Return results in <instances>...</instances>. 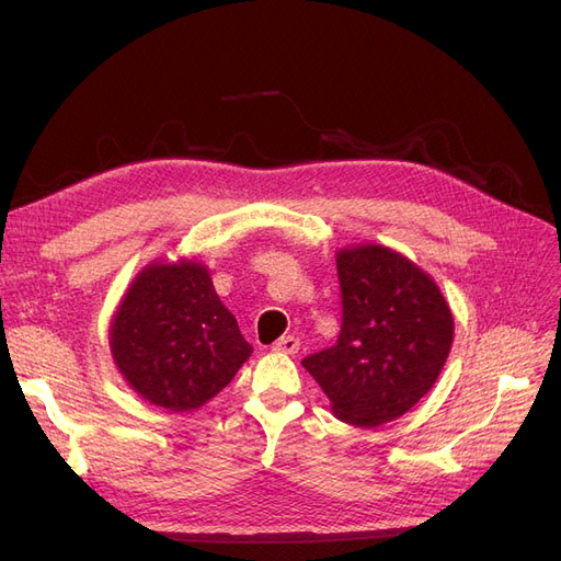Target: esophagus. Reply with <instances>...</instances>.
<instances>
[{"label":"esophagus","instance_id":"34e87169","mask_svg":"<svg viewBox=\"0 0 561 561\" xmlns=\"http://www.w3.org/2000/svg\"><path fill=\"white\" fill-rule=\"evenodd\" d=\"M274 351H276V353H287V355H295V353L299 351V339H297V336H293V334L280 336L278 342L274 344Z\"/></svg>","mask_w":561,"mask_h":561}]
</instances>
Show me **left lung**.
Listing matches in <instances>:
<instances>
[{
    "label": "left lung",
    "mask_w": 561,
    "mask_h": 561,
    "mask_svg": "<svg viewBox=\"0 0 561 561\" xmlns=\"http://www.w3.org/2000/svg\"><path fill=\"white\" fill-rule=\"evenodd\" d=\"M336 274L342 332L301 365L339 421L377 428L433 388L451 351L454 316L426 271L386 245L342 248Z\"/></svg>",
    "instance_id": "1"
}]
</instances>
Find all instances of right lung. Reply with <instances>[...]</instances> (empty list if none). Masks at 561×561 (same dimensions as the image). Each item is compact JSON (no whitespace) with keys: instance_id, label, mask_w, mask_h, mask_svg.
<instances>
[{"instance_id":"1","label":"right lung","mask_w":561,"mask_h":561,"mask_svg":"<svg viewBox=\"0 0 561 561\" xmlns=\"http://www.w3.org/2000/svg\"><path fill=\"white\" fill-rule=\"evenodd\" d=\"M110 351L140 398L194 412L236 377L252 346L219 301L210 268L178 260L151 262L133 278L112 316Z\"/></svg>"}]
</instances>
